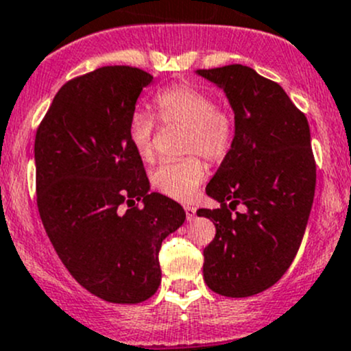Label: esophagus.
I'll list each match as a JSON object with an SVG mask.
<instances>
[{
    "mask_svg": "<svg viewBox=\"0 0 351 351\" xmlns=\"http://www.w3.org/2000/svg\"><path fill=\"white\" fill-rule=\"evenodd\" d=\"M195 212H197V208L193 207V205H185L186 221H193V219H195Z\"/></svg>",
    "mask_w": 351,
    "mask_h": 351,
    "instance_id": "1",
    "label": "esophagus"
}]
</instances>
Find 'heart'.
<instances>
[{
  "instance_id": "1",
  "label": "heart",
  "mask_w": 351,
  "mask_h": 351,
  "mask_svg": "<svg viewBox=\"0 0 351 351\" xmlns=\"http://www.w3.org/2000/svg\"><path fill=\"white\" fill-rule=\"evenodd\" d=\"M156 113L165 125H183V151L197 153L219 162L229 154L236 137V120L231 107L195 84L180 83L159 91L154 98ZM156 120L146 110H136L129 119V141L144 161L154 156ZM182 161L161 162L151 175L158 192L175 200H192L205 180L207 166L200 156Z\"/></svg>"
}]
</instances>
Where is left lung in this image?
<instances>
[{
  "label": "left lung",
  "instance_id": "1",
  "mask_svg": "<svg viewBox=\"0 0 351 351\" xmlns=\"http://www.w3.org/2000/svg\"><path fill=\"white\" fill-rule=\"evenodd\" d=\"M197 74L224 90L236 120L234 144L205 189L221 207L197 210L215 224L204 280L221 295L250 297L280 280L302 241L316 189L309 123L280 84L251 67ZM239 203L247 212L232 216Z\"/></svg>",
  "mask_w": 351,
  "mask_h": 351
}]
</instances>
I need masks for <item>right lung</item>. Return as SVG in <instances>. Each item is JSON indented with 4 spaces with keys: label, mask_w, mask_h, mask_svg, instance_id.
Returning a JSON list of instances; mask_svg holds the SVG:
<instances>
[{
    "label": "right lung",
    "mask_w": 351,
    "mask_h": 351,
    "mask_svg": "<svg viewBox=\"0 0 351 351\" xmlns=\"http://www.w3.org/2000/svg\"><path fill=\"white\" fill-rule=\"evenodd\" d=\"M151 81L130 66L74 77L58 91L35 136L45 232L74 280L113 304L154 295L162 239L186 217L178 202L149 193L143 159L129 141V119ZM139 199L145 207L132 208Z\"/></svg>",
    "instance_id": "right-lung-1"
}]
</instances>
